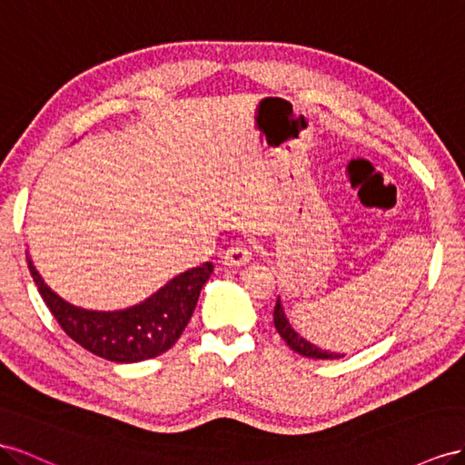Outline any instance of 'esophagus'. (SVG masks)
I'll list each match as a JSON object with an SVG mask.
<instances>
[{
    "label": "esophagus",
    "instance_id": "34e87169",
    "mask_svg": "<svg viewBox=\"0 0 465 465\" xmlns=\"http://www.w3.org/2000/svg\"><path fill=\"white\" fill-rule=\"evenodd\" d=\"M251 255L253 253H251L249 245L237 242L223 251L222 262L225 264V267H243V264H247L251 261Z\"/></svg>",
    "mask_w": 465,
    "mask_h": 465
}]
</instances>
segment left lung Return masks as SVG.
I'll list each match as a JSON object with an SVG mask.
<instances>
[{"label": "left lung", "instance_id": "obj_1", "mask_svg": "<svg viewBox=\"0 0 465 465\" xmlns=\"http://www.w3.org/2000/svg\"><path fill=\"white\" fill-rule=\"evenodd\" d=\"M274 327L278 331V335H281L284 339V342L288 344V347L302 354V356H308V358H323V361H333V358H341L339 354L335 352H327V351H322L320 347H315V344H312L310 341H306L303 337H300L294 329H292L290 322L286 320L284 315V310L281 306V300H276V306H274Z\"/></svg>", "mask_w": 465, "mask_h": 465}]
</instances>
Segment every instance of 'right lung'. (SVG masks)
I'll return each instance as SVG.
<instances>
[{
	"mask_svg": "<svg viewBox=\"0 0 465 465\" xmlns=\"http://www.w3.org/2000/svg\"><path fill=\"white\" fill-rule=\"evenodd\" d=\"M33 281L65 335L111 362H142L169 351L187 327L214 264L181 272L153 296L123 312L75 308L52 292L29 259Z\"/></svg>",
	"mask_w": 465,
	"mask_h": 465,
	"instance_id": "1",
	"label": "right lung"
}]
</instances>
